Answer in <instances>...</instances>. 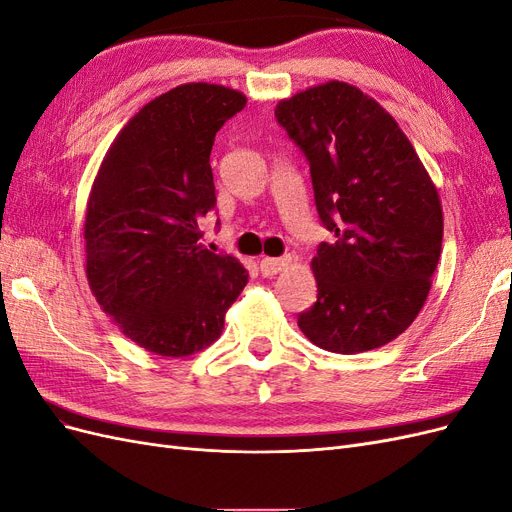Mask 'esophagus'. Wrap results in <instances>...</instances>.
I'll use <instances>...</instances> for the list:
<instances>
[{
    "instance_id": "esophagus-1",
    "label": "esophagus",
    "mask_w": 512,
    "mask_h": 512,
    "mask_svg": "<svg viewBox=\"0 0 512 512\" xmlns=\"http://www.w3.org/2000/svg\"><path fill=\"white\" fill-rule=\"evenodd\" d=\"M288 262H290L288 256H282V258H262L260 260V273L271 277L275 273H280L282 269H286Z\"/></svg>"
}]
</instances>
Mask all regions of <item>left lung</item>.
<instances>
[{"instance_id": "left-lung-1", "label": "left lung", "mask_w": 512, "mask_h": 512, "mask_svg": "<svg viewBox=\"0 0 512 512\" xmlns=\"http://www.w3.org/2000/svg\"><path fill=\"white\" fill-rule=\"evenodd\" d=\"M275 119L303 151L318 218L335 235L312 260L318 299L299 329L337 354L389 344L421 312L438 267V190L397 121L348 83L282 100Z\"/></svg>"}]
</instances>
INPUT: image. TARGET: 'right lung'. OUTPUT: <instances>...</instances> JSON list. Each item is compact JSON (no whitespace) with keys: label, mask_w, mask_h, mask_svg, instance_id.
Instances as JSON below:
<instances>
[{"label":"right lung","mask_w":512,"mask_h":512,"mask_svg":"<svg viewBox=\"0 0 512 512\" xmlns=\"http://www.w3.org/2000/svg\"><path fill=\"white\" fill-rule=\"evenodd\" d=\"M245 102L222 85L166 91L119 132L91 188V292L104 314L153 354L175 359L213 344L247 284L237 258L200 243V224L215 209V134Z\"/></svg>","instance_id":"right-lung-1"}]
</instances>
